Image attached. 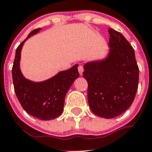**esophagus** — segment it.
<instances>
[{"mask_svg":"<svg viewBox=\"0 0 152 152\" xmlns=\"http://www.w3.org/2000/svg\"><path fill=\"white\" fill-rule=\"evenodd\" d=\"M78 72H79V74H80V75H83V67L81 66V65H80V66H78Z\"/></svg>","mask_w":152,"mask_h":152,"instance_id":"1","label":"esophagus"}]
</instances>
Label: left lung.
Masks as SVG:
<instances>
[{
	"label": "left lung",
	"mask_w": 152,
	"mask_h": 152,
	"mask_svg": "<svg viewBox=\"0 0 152 152\" xmlns=\"http://www.w3.org/2000/svg\"><path fill=\"white\" fill-rule=\"evenodd\" d=\"M109 54L89 62L83 76L88 83V102L94 114L105 118L118 116L132 104L139 82L134 48L121 33L110 28Z\"/></svg>",
	"instance_id": "obj_1"
}]
</instances>
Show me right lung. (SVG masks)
I'll use <instances>...</instances> for the list:
<instances>
[{
  "mask_svg": "<svg viewBox=\"0 0 152 152\" xmlns=\"http://www.w3.org/2000/svg\"><path fill=\"white\" fill-rule=\"evenodd\" d=\"M40 30L38 28L30 32L17 48L12 69V80L14 90L24 110L39 119L50 120L63 113L66 93L75 79L79 77L78 65L59 72L53 77L42 82H33L26 79L19 66L21 48L24 42Z\"/></svg>",
  "mask_w": 152,
  "mask_h": 152,
  "instance_id": "obj_1",
  "label": "right lung"
}]
</instances>
